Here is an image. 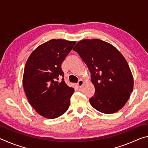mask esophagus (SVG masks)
I'll list each match as a JSON object with an SVG mask.
<instances>
[{"instance_id":"obj_1","label":"esophagus","mask_w":148,"mask_h":148,"mask_svg":"<svg viewBox=\"0 0 148 148\" xmlns=\"http://www.w3.org/2000/svg\"><path fill=\"white\" fill-rule=\"evenodd\" d=\"M84 84V82L82 79H80L78 81V83L77 84V86L78 88H81Z\"/></svg>"}]
</instances>
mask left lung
I'll list each match as a JSON object with an SVG mask.
<instances>
[{
    "instance_id": "obj_1",
    "label": "left lung",
    "mask_w": 148,
    "mask_h": 148,
    "mask_svg": "<svg viewBox=\"0 0 148 148\" xmlns=\"http://www.w3.org/2000/svg\"><path fill=\"white\" fill-rule=\"evenodd\" d=\"M73 50L87 64L95 92L91 106L104 114L121 109L133 89L134 80L126 59L112 44L99 39L77 42Z\"/></svg>"
}]
</instances>
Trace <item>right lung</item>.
Here are the masks:
<instances>
[{
	"label": "right lung",
	"instance_id": "right-lung-1",
	"mask_svg": "<svg viewBox=\"0 0 148 148\" xmlns=\"http://www.w3.org/2000/svg\"><path fill=\"white\" fill-rule=\"evenodd\" d=\"M76 42L52 39L37 47L25 66L23 86L29 103L47 119L66 112L74 89L64 80L61 64Z\"/></svg>",
	"mask_w": 148,
	"mask_h": 148
}]
</instances>
